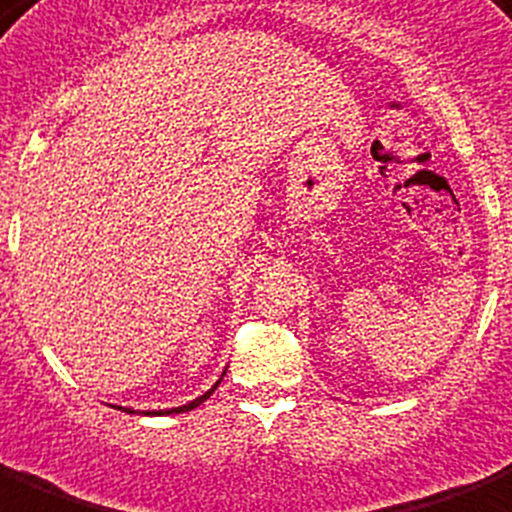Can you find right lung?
Listing matches in <instances>:
<instances>
[{
	"label": "right lung",
	"mask_w": 512,
	"mask_h": 512,
	"mask_svg": "<svg viewBox=\"0 0 512 512\" xmlns=\"http://www.w3.org/2000/svg\"><path fill=\"white\" fill-rule=\"evenodd\" d=\"M220 384V378L218 381H215V386ZM215 386L213 389H210V392H205L202 394V397H197V400H191L189 405H181V407H170V410H155V413H144V415H170V413H186V410H194V407H199L202 405V402L207 400V397H210V394L215 392ZM118 410H126V413H134V410H131V407H118Z\"/></svg>",
	"instance_id": "1"
}]
</instances>
